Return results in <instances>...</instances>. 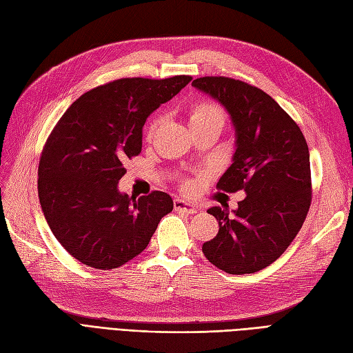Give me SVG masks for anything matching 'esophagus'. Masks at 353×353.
<instances>
[{"label":"esophagus","mask_w":353,"mask_h":353,"mask_svg":"<svg viewBox=\"0 0 353 353\" xmlns=\"http://www.w3.org/2000/svg\"><path fill=\"white\" fill-rule=\"evenodd\" d=\"M174 209L177 212H185L188 214H194V213L198 212L195 204L189 203V201H185V200H182V198H176V200H174Z\"/></svg>","instance_id":"esophagus-1"}]
</instances>
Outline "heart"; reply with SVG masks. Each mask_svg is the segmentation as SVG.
<instances>
[{"mask_svg": "<svg viewBox=\"0 0 353 353\" xmlns=\"http://www.w3.org/2000/svg\"><path fill=\"white\" fill-rule=\"evenodd\" d=\"M161 122H162L161 117H157V119H153L150 122V125L148 126V131H146L148 140H152L153 137H155ZM188 122H189V126H191V130L198 128V126H205V125H219L222 128L225 119H223L222 110L214 103L196 101L191 107H189ZM194 186H195L194 180H186L185 182L186 189H192Z\"/></svg>", "mask_w": 353, "mask_h": 353, "instance_id": "1", "label": "heart"}]
</instances>
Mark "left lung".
<instances>
[{
	"mask_svg": "<svg viewBox=\"0 0 353 353\" xmlns=\"http://www.w3.org/2000/svg\"><path fill=\"white\" fill-rule=\"evenodd\" d=\"M192 86L216 99L236 131L232 164L218 182L245 200L207 212L219 232L203 245L205 258L230 274L273 264L301 230L312 201L310 155L301 130L264 90L228 77H200Z\"/></svg>",
	"mask_w": 353,
	"mask_h": 353,
	"instance_id": "left-lung-1",
	"label": "left lung"
}]
</instances>
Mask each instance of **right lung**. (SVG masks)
Returning a JSON list of instances; mask_svg holds the SVG:
<instances>
[{
	"instance_id": "add662e5",
	"label": "right lung",
	"mask_w": 353,
	"mask_h": 353,
	"mask_svg": "<svg viewBox=\"0 0 353 353\" xmlns=\"http://www.w3.org/2000/svg\"><path fill=\"white\" fill-rule=\"evenodd\" d=\"M191 76L119 79L83 94L62 114L43 149L39 198L53 236L68 254L97 270L128 263L148 248L173 210L165 192H121L123 162L141 152L143 126Z\"/></svg>"
}]
</instances>
